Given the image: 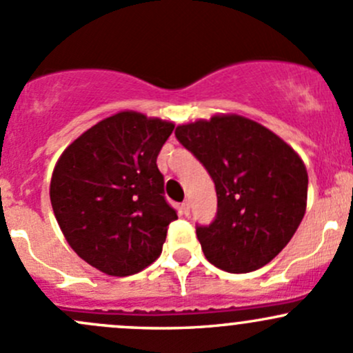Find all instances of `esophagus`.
I'll return each instance as SVG.
<instances>
[{"instance_id": "obj_1", "label": "esophagus", "mask_w": 353, "mask_h": 353, "mask_svg": "<svg viewBox=\"0 0 353 353\" xmlns=\"http://www.w3.org/2000/svg\"><path fill=\"white\" fill-rule=\"evenodd\" d=\"M181 208H183V213L184 214L191 213V203H189V201H184L183 205H181Z\"/></svg>"}]
</instances>
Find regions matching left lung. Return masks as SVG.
Wrapping results in <instances>:
<instances>
[{
    "mask_svg": "<svg viewBox=\"0 0 353 353\" xmlns=\"http://www.w3.org/2000/svg\"><path fill=\"white\" fill-rule=\"evenodd\" d=\"M176 137L216 188V218L196 228L208 262L232 274L269 264L306 211L307 172L298 152L240 114L177 125Z\"/></svg>",
    "mask_w": 353,
    "mask_h": 353,
    "instance_id": "left-lung-1",
    "label": "left lung"
}]
</instances>
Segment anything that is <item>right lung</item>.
<instances>
[{"label":"right lung","mask_w":353,"mask_h":353,"mask_svg":"<svg viewBox=\"0 0 353 353\" xmlns=\"http://www.w3.org/2000/svg\"><path fill=\"white\" fill-rule=\"evenodd\" d=\"M172 130V121L120 111L77 137L54 167L55 220L70 248L108 276H132L157 261L177 220L157 167Z\"/></svg>","instance_id":"obj_1"}]
</instances>
